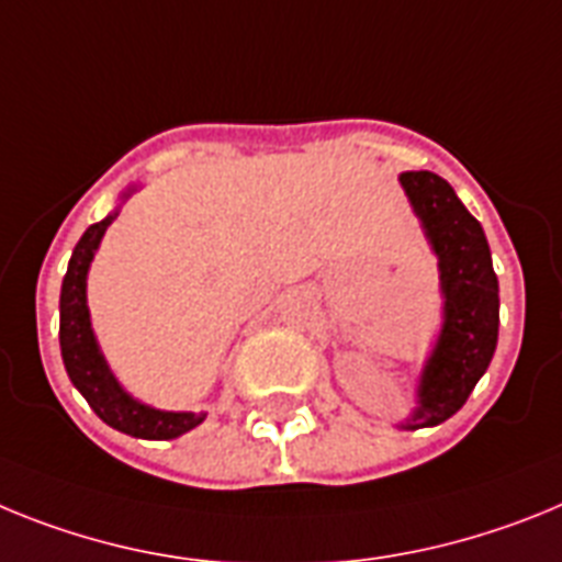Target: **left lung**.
I'll list each match as a JSON object with an SVG mask.
<instances>
[{"label":"left lung","instance_id":"obj_1","mask_svg":"<svg viewBox=\"0 0 562 562\" xmlns=\"http://www.w3.org/2000/svg\"><path fill=\"white\" fill-rule=\"evenodd\" d=\"M438 257L443 325L418 379V407L402 429L436 427L456 416L486 373L497 345V277L481 223L436 172L398 175Z\"/></svg>","mask_w":562,"mask_h":562}]
</instances>
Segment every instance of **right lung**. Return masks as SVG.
<instances>
[{
    "label": "right lung",
    "mask_w": 562,
    "mask_h": 562,
    "mask_svg": "<svg viewBox=\"0 0 562 562\" xmlns=\"http://www.w3.org/2000/svg\"><path fill=\"white\" fill-rule=\"evenodd\" d=\"M130 198V192L124 194ZM119 217V212L106 214L101 223H92L81 240L76 243L67 266L65 282H61V300H58V341H61V359H65L67 375L76 384V390L87 398L95 416L112 429L126 432L135 438H149V441H166V438H178L189 429L198 427L206 413H166L155 409L149 404H140L119 384L112 375L110 364L101 356L99 341L92 334L90 308H87V271L95 257L101 237L106 226Z\"/></svg>",
    "instance_id": "1"
}]
</instances>
